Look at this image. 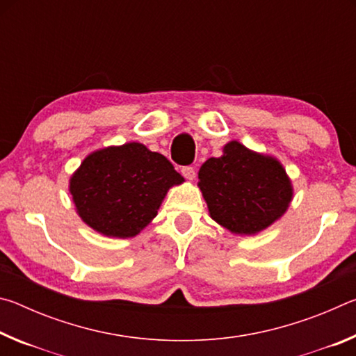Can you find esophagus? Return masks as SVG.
<instances>
[{
	"instance_id": "esophagus-1",
	"label": "esophagus",
	"mask_w": 356,
	"mask_h": 356,
	"mask_svg": "<svg viewBox=\"0 0 356 356\" xmlns=\"http://www.w3.org/2000/svg\"><path fill=\"white\" fill-rule=\"evenodd\" d=\"M182 176H184L186 180H195V177H196L195 168H193V166H184V168H182Z\"/></svg>"
}]
</instances>
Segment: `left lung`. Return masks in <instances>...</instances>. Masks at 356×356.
I'll list each match as a JSON object with an SVG mask.
<instances>
[{"mask_svg": "<svg viewBox=\"0 0 356 356\" xmlns=\"http://www.w3.org/2000/svg\"><path fill=\"white\" fill-rule=\"evenodd\" d=\"M209 215L236 236H256L287 212L293 185L281 161L236 140L197 172Z\"/></svg>", "mask_w": 356, "mask_h": 356, "instance_id": "obj_1", "label": "left lung"}]
</instances>
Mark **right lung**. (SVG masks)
<instances>
[{
  "instance_id": "add662e5",
  "label": "right lung",
  "mask_w": 356,
  "mask_h": 356,
  "mask_svg": "<svg viewBox=\"0 0 356 356\" xmlns=\"http://www.w3.org/2000/svg\"><path fill=\"white\" fill-rule=\"evenodd\" d=\"M185 179L165 155L131 141L84 156L69 179L84 225L113 238H131L152 221L166 193Z\"/></svg>"
}]
</instances>
